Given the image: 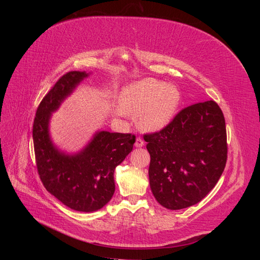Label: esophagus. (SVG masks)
Returning <instances> with one entry per match:
<instances>
[{"label":"esophagus","instance_id":"1","mask_svg":"<svg viewBox=\"0 0 260 260\" xmlns=\"http://www.w3.org/2000/svg\"><path fill=\"white\" fill-rule=\"evenodd\" d=\"M135 146H136V147H142V146H144V141H143L142 139H141V138H137Z\"/></svg>","mask_w":260,"mask_h":260}]
</instances>
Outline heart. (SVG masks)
I'll return each mask as SVG.
<instances>
[{"instance_id":"obj_1","label":"heart","mask_w":260,"mask_h":260,"mask_svg":"<svg viewBox=\"0 0 260 260\" xmlns=\"http://www.w3.org/2000/svg\"><path fill=\"white\" fill-rule=\"evenodd\" d=\"M122 111L137 114V124L145 131H159L174 120L181 104V92L175 84L153 78L123 86L118 96Z\"/></svg>"}]
</instances>
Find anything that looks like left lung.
Instances as JSON below:
<instances>
[{
  "mask_svg": "<svg viewBox=\"0 0 260 260\" xmlns=\"http://www.w3.org/2000/svg\"><path fill=\"white\" fill-rule=\"evenodd\" d=\"M151 155L149 186L171 210L201 202L214 188L226 162L225 121L214 101L182 109L166 128L145 135Z\"/></svg>",
  "mask_w": 260,
  "mask_h": 260,
  "instance_id": "left-lung-1",
  "label": "left lung"
}]
</instances>
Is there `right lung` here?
I'll return each instance as SVG.
<instances>
[{"instance_id":"right-lung-1","label":"right lung","mask_w":260,"mask_h":260,"mask_svg":"<svg viewBox=\"0 0 260 260\" xmlns=\"http://www.w3.org/2000/svg\"><path fill=\"white\" fill-rule=\"evenodd\" d=\"M91 73L70 72L55 83L37 109L32 137L39 176L64 205L91 212L104 207L115 192L114 172L131 153L136 137L99 130L79 152L67 153L50 135L52 114Z\"/></svg>"}]
</instances>
